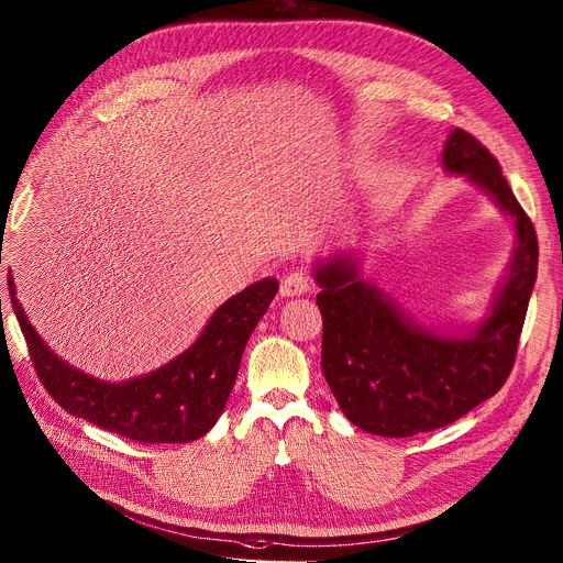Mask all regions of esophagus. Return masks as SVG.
I'll return each mask as SVG.
<instances>
[{
    "mask_svg": "<svg viewBox=\"0 0 563 563\" xmlns=\"http://www.w3.org/2000/svg\"><path fill=\"white\" fill-rule=\"evenodd\" d=\"M311 288L309 279L302 273H290L282 279V295L284 297H297V295H305Z\"/></svg>",
    "mask_w": 563,
    "mask_h": 563,
    "instance_id": "obj_1",
    "label": "esophagus"
}]
</instances>
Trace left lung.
<instances>
[{
  "label": "left lung",
  "mask_w": 563,
  "mask_h": 563,
  "mask_svg": "<svg viewBox=\"0 0 563 563\" xmlns=\"http://www.w3.org/2000/svg\"><path fill=\"white\" fill-rule=\"evenodd\" d=\"M441 163L514 222L516 247L484 320L459 329L420 322L366 279L361 252H334L313 263L324 379L352 424L386 439L445 427L503 388L537 282V231L500 163L464 129L450 131Z\"/></svg>",
  "instance_id": "obj_1"
}]
</instances>
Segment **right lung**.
Returning a JSON list of instances; mask_svg holds the SVG:
<instances>
[{"label": "right lung", "mask_w": 563, "mask_h": 563, "mask_svg": "<svg viewBox=\"0 0 563 563\" xmlns=\"http://www.w3.org/2000/svg\"><path fill=\"white\" fill-rule=\"evenodd\" d=\"M9 290L33 366L65 411L136 443H190L205 437L224 411L247 339L268 311L279 282L266 277L229 297L188 350L124 382L97 379L54 354L29 322L13 277Z\"/></svg>", "instance_id": "right-lung-1"}]
</instances>
